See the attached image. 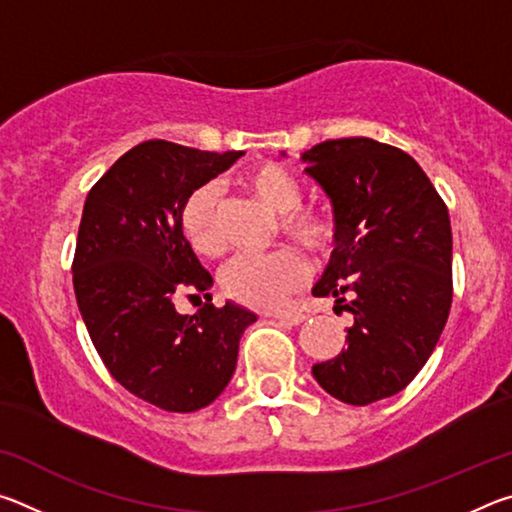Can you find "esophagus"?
Returning <instances> with one entry per match:
<instances>
[{
  "mask_svg": "<svg viewBox=\"0 0 512 512\" xmlns=\"http://www.w3.org/2000/svg\"><path fill=\"white\" fill-rule=\"evenodd\" d=\"M271 316L277 320H284V323H289V325H298L307 318L302 311H275V314H271Z\"/></svg>",
  "mask_w": 512,
  "mask_h": 512,
  "instance_id": "esophagus-1",
  "label": "esophagus"
}]
</instances>
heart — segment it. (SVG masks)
Wrapping results in <instances>:
<instances>
[{
	"instance_id": "b5f03b06",
	"label": "heart",
	"mask_w": 512,
	"mask_h": 512,
	"mask_svg": "<svg viewBox=\"0 0 512 512\" xmlns=\"http://www.w3.org/2000/svg\"><path fill=\"white\" fill-rule=\"evenodd\" d=\"M241 187L277 214L284 235L316 255H325L336 241V221L325 207L300 205L302 185L296 173L280 162H255L241 171ZM178 225L196 255L219 257L225 250L221 207L216 187L198 185L185 196ZM309 264L298 250L280 248L268 255H239L223 268L221 287L225 296L253 309H273L302 287Z\"/></svg>"
}]
</instances>
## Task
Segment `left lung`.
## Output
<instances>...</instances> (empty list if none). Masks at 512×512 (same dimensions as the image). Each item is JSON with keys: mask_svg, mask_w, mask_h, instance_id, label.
Returning <instances> with one entry per match:
<instances>
[{"mask_svg": "<svg viewBox=\"0 0 512 512\" xmlns=\"http://www.w3.org/2000/svg\"><path fill=\"white\" fill-rule=\"evenodd\" d=\"M334 207L336 248L314 296L354 314L339 357L311 372L345 404L400 393L422 370L452 307V225L443 198L409 153L370 137L302 153Z\"/></svg>", "mask_w": 512, "mask_h": 512, "instance_id": "8db88e82", "label": "left lung"}]
</instances>
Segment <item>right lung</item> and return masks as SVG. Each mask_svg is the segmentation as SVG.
<instances>
[{"mask_svg":"<svg viewBox=\"0 0 512 512\" xmlns=\"http://www.w3.org/2000/svg\"><path fill=\"white\" fill-rule=\"evenodd\" d=\"M241 155L149 140L121 155L85 198L72 264L83 323L110 375L162 411L212 404L257 320L230 300L212 305V275L178 225L185 196ZM180 295H203L206 305L183 317Z\"/></svg>","mask_w":512,"mask_h":512,"instance_id":"add662e5","label":"right lung"}]
</instances>
